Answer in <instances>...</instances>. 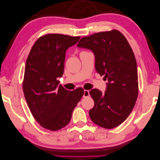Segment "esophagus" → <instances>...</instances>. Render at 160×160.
<instances>
[{"mask_svg": "<svg viewBox=\"0 0 160 160\" xmlns=\"http://www.w3.org/2000/svg\"><path fill=\"white\" fill-rule=\"evenodd\" d=\"M90 95L89 94V91L88 90H84V94H83V97L84 98H88Z\"/></svg>", "mask_w": 160, "mask_h": 160, "instance_id": "34e87169", "label": "esophagus"}]
</instances>
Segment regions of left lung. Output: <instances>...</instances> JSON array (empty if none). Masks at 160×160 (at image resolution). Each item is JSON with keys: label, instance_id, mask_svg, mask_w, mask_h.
<instances>
[{"label": "left lung", "instance_id": "left-lung-1", "mask_svg": "<svg viewBox=\"0 0 160 160\" xmlns=\"http://www.w3.org/2000/svg\"><path fill=\"white\" fill-rule=\"evenodd\" d=\"M77 47L94 53L95 69L108 81L104 93L98 89L89 91L95 102L89 110L91 119L105 129L118 127L128 118L138 96L137 62L132 49L118 30L81 38Z\"/></svg>", "mask_w": 160, "mask_h": 160}]
</instances>
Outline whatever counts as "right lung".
<instances>
[{
    "label": "right lung",
    "instance_id": "1",
    "mask_svg": "<svg viewBox=\"0 0 160 160\" xmlns=\"http://www.w3.org/2000/svg\"><path fill=\"white\" fill-rule=\"evenodd\" d=\"M79 38L47 34L38 38L27 57L24 95L33 118L47 129L57 131L66 126L84 94L82 88L67 90L57 80L63 74L66 51Z\"/></svg>",
    "mask_w": 160,
    "mask_h": 160
}]
</instances>
